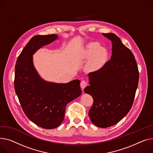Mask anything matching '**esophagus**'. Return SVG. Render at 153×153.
Instances as JSON below:
<instances>
[{"label": "esophagus", "instance_id": "34e87169", "mask_svg": "<svg viewBox=\"0 0 153 153\" xmlns=\"http://www.w3.org/2000/svg\"><path fill=\"white\" fill-rule=\"evenodd\" d=\"M80 87H81V88H82V90H83L84 89V88L87 85V82H86V80H82L81 81V82H80Z\"/></svg>", "mask_w": 153, "mask_h": 153}]
</instances>
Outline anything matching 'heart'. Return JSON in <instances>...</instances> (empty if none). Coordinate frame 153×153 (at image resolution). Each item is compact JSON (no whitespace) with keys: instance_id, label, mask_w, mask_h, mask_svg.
Instances as JSON below:
<instances>
[{"instance_id":"obj_1","label":"heart","mask_w":153,"mask_h":153,"mask_svg":"<svg viewBox=\"0 0 153 153\" xmlns=\"http://www.w3.org/2000/svg\"><path fill=\"white\" fill-rule=\"evenodd\" d=\"M97 42L90 44L84 51V56L90 58L87 63V68L90 71H96L102 67L106 59V50L103 47H98Z\"/></svg>"}]
</instances>
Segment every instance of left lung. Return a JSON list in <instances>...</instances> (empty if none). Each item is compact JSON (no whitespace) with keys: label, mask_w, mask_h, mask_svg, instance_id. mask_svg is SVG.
Instances as JSON below:
<instances>
[{"label":"left lung","mask_w":153,"mask_h":153,"mask_svg":"<svg viewBox=\"0 0 153 153\" xmlns=\"http://www.w3.org/2000/svg\"><path fill=\"white\" fill-rule=\"evenodd\" d=\"M112 43L111 59L100 69L88 74L84 91L93 97L88 116L96 126L106 128L129 112L138 84L139 71L134 54L113 33H103Z\"/></svg>","instance_id":"8db88e82"}]
</instances>
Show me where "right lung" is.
<instances>
[{
  "label": "right lung",
  "mask_w": 153,
  "mask_h": 153,
  "mask_svg": "<svg viewBox=\"0 0 153 153\" xmlns=\"http://www.w3.org/2000/svg\"><path fill=\"white\" fill-rule=\"evenodd\" d=\"M57 39L55 34L36 35L19 55L15 65L14 87L26 116L38 126L52 129L62 123L68 103L81 94L80 80L67 84L47 82L34 68L33 55Z\"/></svg>",
  "instance_id": "add662e5"
}]
</instances>
